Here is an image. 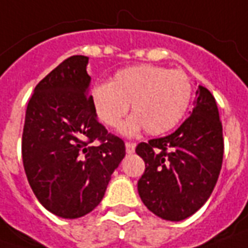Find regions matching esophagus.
Wrapping results in <instances>:
<instances>
[{
    "mask_svg": "<svg viewBox=\"0 0 248 248\" xmlns=\"http://www.w3.org/2000/svg\"><path fill=\"white\" fill-rule=\"evenodd\" d=\"M124 146H126V153H134V150H136V143H133V142H126Z\"/></svg>",
    "mask_w": 248,
    "mask_h": 248,
    "instance_id": "obj_1",
    "label": "esophagus"
}]
</instances>
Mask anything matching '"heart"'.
Masks as SVG:
<instances>
[{
    "instance_id": "b5f03b06",
    "label": "heart",
    "mask_w": 248,
    "mask_h": 248,
    "mask_svg": "<svg viewBox=\"0 0 248 248\" xmlns=\"http://www.w3.org/2000/svg\"><path fill=\"white\" fill-rule=\"evenodd\" d=\"M190 96L192 84L185 72L143 64L118 71L111 82L94 87L91 102L100 122L112 129L131 106L134 115L122 124L124 136H136L143 129L160 136L183 119Z\"/></svg>"
}]
</instances>
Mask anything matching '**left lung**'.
Masks as SVG:
<instances>
[{
    "instance_id": "1",
    "label": "left lung",
    "mask_w": 248,
    "mask_h": 248,
    "mask_svg": "<svg viewBox=\"0 0 248 248\" xmlns=\"http://www.w3.org/2000/svg\"><path fill=\"white\" fill-rule=\"evenodd\" d=\"M223 127L216 100L199 86L190 117L174 133L141 142L136 153L145 161L138 181L142 202L164 220L180 221L208 200L223 162Z\"/></svg>"
}]
</instances>
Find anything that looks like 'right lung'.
Returning a JSON list of instances; mask_svg holds the SVG:
<instances>
[{"instance_id": "right-lung-1", "label": "right lung", "mask_w": 248, "mask_h": 248, "mask_svg": "<svg viewBox=\"0 0 248 248\" xmlns=\"http://www.w3.org/2000/svg\"><path fill=\"white\" fill-rule=\"evenodd\" d=\"M87 64L82 55L59 64L36 86L25 114L28 183L41 205L63 219L82 217L102 202L126 154L124 142L98 122Z\"/></svg>"}]
</instances>
